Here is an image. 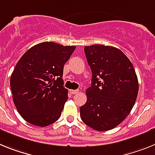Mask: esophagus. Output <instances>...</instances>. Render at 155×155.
Listing matches in <instances>:
<instances>
[{
  "label": "esophagus",
  "mask_w": 155,
  "mask_h": 155,
  "mask_svg": "<svg viewBox=\"0 0 155 155\" xmlns=\"http://www.w3.org/2000/svg\"><path fill=\"white\" fill-rule=\"evenodd\" d=\"M79 92V90H70V93L72 94H76Z\"/></svg>",
  "instance_id": "34e87169"
}]
</instances>
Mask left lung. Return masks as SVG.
Here are the masks:
<instances>
[{
	"label": "left lung",
	"instance_id": "left-lung-1",
	"mask_svg": "<svg viewBox=\"0 0 155 155\" xmlns=\"http://www.w3.org/2000/svg\"><path fill=\"white\" fill-rule=\"evenodd\" d=\"M92 72L87 101L80 107L83 122L97 131L116 127L134 107L139 91L137 74L125 54L111 46L94 44L84 48Z\"/></svg>",
	"mask_w": 155,
	"mask_h": 155
}]
</instances>
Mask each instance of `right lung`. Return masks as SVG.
<instances>
[{"label": "right lung", "instance_id": "obj_1", "mask_svg": "<svg viewBox=\"0 0 155 155\" xmlns=\"http://www.w3.org/2000/svg\"><path fill=\"white\" fill-rule=\"evenodd\" d=\"M76 49L54 42L33 46L17 62L10 79L13 101L26 122L45 127L60 118L68 100L64 65Z\"/></svg>", "mask_w": 155, "mask_h": 155}]
</instances>
